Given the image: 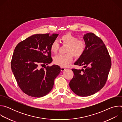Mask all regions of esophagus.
<instances>
[{"instance_id":"1","label":"esophagus","mask_w":122,"mask_h":122,"mask_svg":"<svg viewBox=\"0 0 122 122\" xmlns=\"http://www.w3.org/2000/svg\"><path fill=\"white\" fill-rule=\"evenodd\" d=\"M66 68H65V67H61V71H65V70H66Z\"/></svg>"}]
</instances>
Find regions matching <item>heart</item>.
<instances>
[{
  "mask_svg": "<svg viewBox=\"0 0 122 122\" xmlns=\"http://www.w3.org/2000/svg\"><path fill=\"white\" fill-rule=\"evenodd\" d=\"M61 42L67 45L65 55H59L54 58V63L61 66H66L73 60V56L76 58L80 57L84 53L86 49L84 41L78 39V37L71 33L64 34L60 38ZM59 47L57 40L54 41L51 44L50 49L52 53L56 54Z\"/></svg>",
  "mask_w": 122,
  "mask_h": 122,
  "instance_id": "heart-1",
  "label": "heart"
}]
</instances>
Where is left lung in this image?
I'll return each instance as SVG.
<instances>
[{
    "label": "left lung",
    "mask_w": 122,
    "mask_h": 122,
    "mask_svg": "<svg viewBox=\"0 0 122 122\" xmlns=\"http://www.w3.org/2000/svg\"><path fill=\"white\" fill-rule=\"evenodd\" d=\"M86 49L74 65L84 69L72 68L73 78L69 82L71 90L77 95H92L105 85L112 66L111 58L102 40L93 33L85 34Z\"/></svg>",
    "instance_id": "obj_1"
}]
</instances>
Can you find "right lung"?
Wrapping results in <instances>:
<instances>
[{
    "mask_svg": "<svg viewBox=\"0 0 122 122\" xmlns=\"http://www.w3.org/2000/svg\"><path fill=\"white\" fill-rule=\"evenodd\" d=\"M40 34L32 35L16 46L11 61V68L21 90L28 96L41 97L53 88L54 81L61 71L56 65L51 63V44L58 34Z\"/></svg>",
    "mask_w": 122,
    "mask_h": 122,
    "instance_id": "add662e5",
    "label": "right lung"
}]
</instances>
